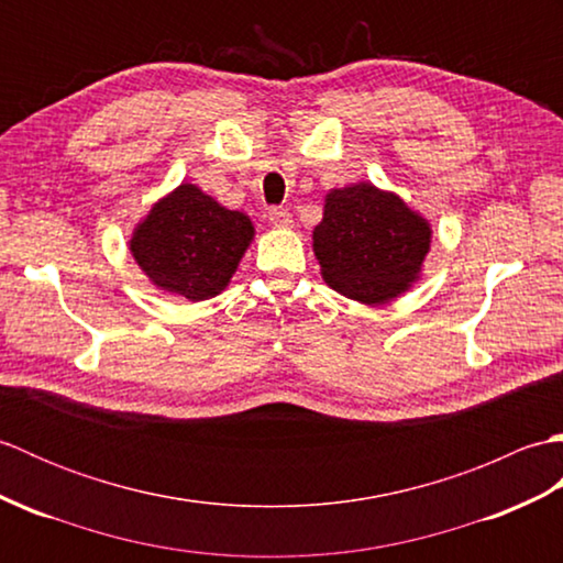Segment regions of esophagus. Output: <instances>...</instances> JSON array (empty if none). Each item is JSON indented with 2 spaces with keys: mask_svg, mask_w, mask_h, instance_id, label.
<instances>
[{
  "mask_svg": "<svg viewBox=\"0 0 563 563\" xmlns=\"http://www.w3.org/2000/svg\"><path fill=\"white\" fill-rule=\"evenodd\" d=\"M268 220H271L273 227H278V230H288V227L292 224L290 212L283 210V208H271L268 210Z\"/></svg>",
  "mask_w": 563,
  "mask_h": 563,
  "instance_id": "34e87169",
  "label": "esophagus"
}]
</instances>
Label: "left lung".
I'll use <instances>...</instances> for the list:
<instances>
[{
    "label": "left lung",
    "mask_w": 563,
    "mask_h": 563,
    "mask_svg": "<svg viewBox=\"0 0 563 563\" xmlns=\"http://www.w3.org/2000/svg\"><path fill=\"white\" fill-rule=\"evenodd\" d=\"M433 230L421 212L373 184L331 188L312 246L329 288L385 305L421 278Z\"/></svg>",
    "instance_id": "left-lung-1"
}]
</instances>
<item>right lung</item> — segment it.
<instances>
[{
	"label": "right lung",
	"instance_id": "obj_1",
	"mask_svg": "<svg viewBox=\"0 0 563 563\" xmlns=\"http://www.w3.org/2000/svg\"><path fill=\"white\" fill-rule=\"evenodd\" d=\"M251 242L249 214L181 184L154 202L128 246L154 288L202 302L230 285Z\"/></svg>",
	"mask_w": 563,
	"mask_h": 563
}]
</instances>
